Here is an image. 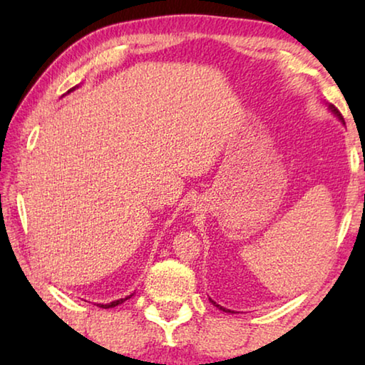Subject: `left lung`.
Segmentation results:
<instances>
[{"label": "left lung", "instance_id": "1", "mask_svg": "<svg viewBox=\"0 0 365 365\" xmlns=\"http://www.w3.org/2000/svg\"><path fill=\"white\" fill-rule=\"evenodd\" d=\"M329 108H330V110H331V113H333V114H335V115L338 117V119H339V120H341V122L344 123V120H343V115H341V114H339V110H338V109H336L335 106H333V104H330V106H329ZM211 302H212V304H215V302H214V301H211ZM215 306H217L219 309H222V311H225V312H230V311H228V309H225V307H222V306H219V304H215Z\"/></svg>", "mask_w": 365, "mask_h": 365}]
</instances>
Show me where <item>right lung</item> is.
<instances>
[{
    "instance_id": "add662e5",
    "label": "right lung",
    "mask_w": 365,
    "mask_h": 365,
    "mask_svg": "<svg viewBox=\"0 0 365 365\" xmlns=\"http://www.w3.org/2000/svg\"><path fill=\"white\" fill-rule=\"evenodd\" d=\"M77 86H73L72 90H76ZM72 90H69V91H72ZM69 91H67V93H69ZM132 296V294H130ZM130 296H127V298H120V299H117V301H113V302H108V304H98L100 307H103V309H109V307H115V306H119V304H122L123 301H127L128 298H130Z\"/></svg>"
}]
</instances>
